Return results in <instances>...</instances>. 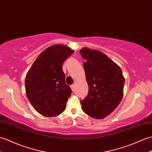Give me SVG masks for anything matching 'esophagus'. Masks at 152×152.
<instances>
[{
	"label": "esophagus",
	"mask_w": 152,
	"mask_h": 152,
	"mask_svg": "<svg viewBox=\"0 0 152 152\" xmlns=\"http://www.w3.org/2000/svg\"><path fill=\"white\" fill-rule=\"evenodd\" d=\"M70 88H71V89L72 90V91H74L75 90V85H71V86H70Z\"/></svg>",
	"instance_id": "34e87169"
}]
</instances>
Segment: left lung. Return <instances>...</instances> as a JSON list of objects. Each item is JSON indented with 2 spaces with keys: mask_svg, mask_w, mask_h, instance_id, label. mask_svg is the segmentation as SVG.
I'll return each instance as SVG.
<instances>
[{
  "mask_svg": "<svg viewBox=\"0 0 152 152\" xmlns=\"http://www.w3.org/2000/svg\"><path fill=\"white\" fill-rule=\"evenodd\" d=\"M81 56L89 86L87 96L81 100L82 110L91 117L104 118L113 111L124 94L125 79L120 66L98 50L83 48Z\"/></svg>",
  "mask_w": 152,
  "mask_h": 152,
  "instance_id": "left-lung-1",
  "label": "left lung"
}]
</instances>
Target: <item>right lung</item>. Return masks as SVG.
Instances as JSON below:
<instances>
[{
	"mask_svg": "<svg viewBox=\"0 0 152 152\" xmlns=\"http://www.w3.org/2000/svg\"><path fill=\"white\" fill-rule=\"evenodd\" d=\"M73 52L66 45H52L41 53L28 72L26 96L41 115L50 117L65 111L72 90L65 83L62 65Z\"/></svg>",
	"mask_w": 152,
	"mask_h": 152,
	"instance_id": "right-lung-1",
	"label": "right lung"
}]
</instances>
